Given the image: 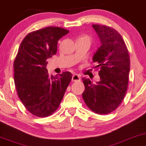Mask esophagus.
<instances>
[{"instance_id": "esophagus-1", "label": "esophagus", "mask_w": 146, "mask_h": 146, "mask_svg": "<svg viewBox=\"0 0 146 146\" xmlns=\"http://www.w3.org/2000/svg\"><path fill=\"white\" fill-rule=\"evenodd\" d=\"M80 80L81 79L79 75L74 74L72 76V81H74V82H78V81H80Z\"/></svg>"}]
</instances>
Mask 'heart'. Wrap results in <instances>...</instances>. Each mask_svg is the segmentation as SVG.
Returning <instances> with one entry per match:
<instances>
[{"label":"heart","mask_w":146,"mask_h":146,"mask_svg":"<svg viewBox=\"0 0 146 146\" xmlns=\"http://www.w3.org/2000/svg\"><path fill=\"white\" fill-rule=\"evenodd\" d=\"M81 38H87V39H88L89 40H91L90 37H89V36H87V35H85V36H82V37H81Z\"/></svg>","instance_id":"1"}]
</instances>
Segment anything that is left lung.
Returning <instances> with one entry per match:
<instances>
[{
  "label": "left lung",
  "mask_w": 146,
  "mask_h": 146,
  "mask_svg": "<svg viewBox=\"0 0 146 146\" xmlns=\"http://www.w3.org/2000/svg\"><path fill=\"white\" fill-rule=\"evenodd\" d=\"M92 27L102 44L93 57L96 67H100V81L93 84L89 79L82 78L85 85L82 97L92 111L102 115L116 110L125 97L130 59L127 46L117 31L106 25Z\"/></svg>",
  "instance_id": "obj_1"
}]
</instances>
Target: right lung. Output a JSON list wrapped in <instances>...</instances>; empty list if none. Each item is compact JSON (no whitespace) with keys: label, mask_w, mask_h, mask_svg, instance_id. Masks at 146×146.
<instances>
[{"label":"right lung","mask_w":146,"mask_h":146,"mask_svg":"<svg viewBox=\"0 0 146 146\" xmlns=\"http://www.w3.org/2000/svg\"><path fill=\"white\" fill-rule=\"evenodd\" d=\"M69 31L48 27L29 33L19 46L14 61L17 94L31 113L39 117L51 115L59 108L72 79L70 72L50 76L46 60L55 55L57 42Z\"/></svg>","instance_id":"right-lung-1"}]
</instances>
